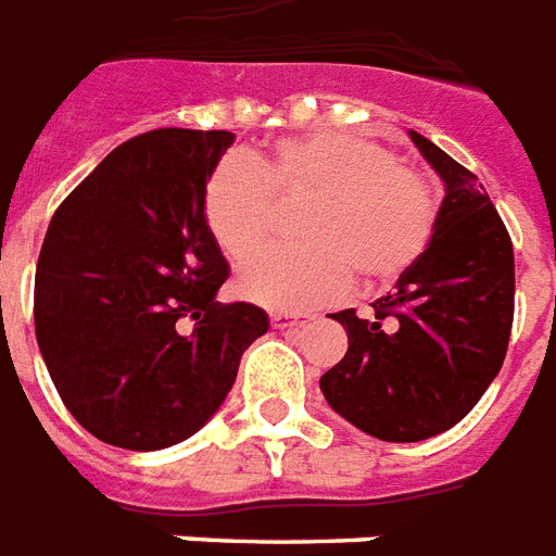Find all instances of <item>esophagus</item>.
Segmentation results:
<instances>
[{"instance_id": "esophagus-1", "label": "esophagus", "mask_w": 556, "mask_h": 556, "mask_svg": "<svg viewBox=\"0 0 556 556\" xmlns=\"http://www.w3.org/2000/svg\"><path fill=\"white\" fill-rule=\"evenodd\" d=\"M313 321L309 315H292V313H273V327L275 330H301L306 324Z\"/></svg>"}]
</instances>
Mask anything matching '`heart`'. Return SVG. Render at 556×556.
Here are the masks:
<instances>
[{
  "mask_svg": "<svg viewBox=\"0 0 556 556\" xmlns=\"http://www.w3.org/2000/svg\"><path fill=\"white\" fill-rule=\"evenodd\" d=\"M273 194L309 198L299 224L304 247H273L241 266L238 295L269 309L330 301L354 273L364 283L396 281L433 232V192L384 146L339 131L283 137L252 157L229 154L208 175L203 220L226 257L264 243Z\"/></svg>",
  "mask_w": 556,
  "mask_h": 556,
  "instance_id": "b5f03b06",
  "label": "heart"
}]
</instances>
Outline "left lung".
<instances>
[{
    "instance_id": "left-lung-1",
    "label": "left lung",
    "mask_w": 556,
    "mask_h": 556,
    "mask_svg": "<svg viewBox=\"0 0 556 556\" xmlns=\"http://www.w3.org/2000/svg\"><path fill=\"white\" fill-rule=\"evenodd\" d=\"M442 177L433 235L370 318L332 313L348 353L321 376L332 410L381 442H421L473 410L505 362L514 321V247L485 186L419 131Z\"/></svg>"
}]
</instances>
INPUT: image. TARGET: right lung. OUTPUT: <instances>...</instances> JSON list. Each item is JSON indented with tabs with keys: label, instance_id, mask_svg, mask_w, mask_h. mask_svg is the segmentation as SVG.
Instances as JSON below:
<instances>
[{
	"label": "right lung",
	"instance_id": "1",
	"mask_svg": "<svg viewBox=\"0 0 556 556\" xmlns=\"http://www.w3.org/2000/svg\"><path fill=\"white\" fill-rule=\"evenodd\" d=\"M232 131L154 128L117 146L53 212L37 261V344L68 413L126 451H163L206 425L243 350L269 330L220 304L229 278L203 189Z\"/></svg>",
	"mask_w": 556,
	"mask_h": 556
}]
</instances>
